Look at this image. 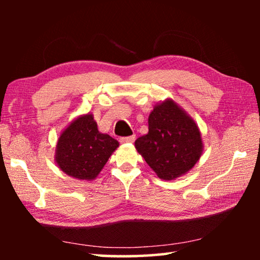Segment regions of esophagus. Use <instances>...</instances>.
Returning <instances> with one entry per match:
<instances>
[{
  "mask_svg": "<svg viewBox=\"0 0 260 260\" xmlns=\"http://www.w3.org/2000/svg\"><path fill=\"white\" fill-rule=\"evenodd\" d=\"M135 140V135H131V136H124V138L119 139L120 143H132L134 142Z\"/></svg>",
  "mask_w": 260,
  "mask_h": 260,
  "instance_id": "34e87169",
  "label": "esophagus"
}]
</instances>
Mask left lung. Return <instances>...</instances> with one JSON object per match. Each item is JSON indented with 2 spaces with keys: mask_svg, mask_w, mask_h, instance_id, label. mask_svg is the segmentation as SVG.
I'll return each instance as SVG.
<instances>
[{
  "mask_svg": "<svg viewBox=\"0 0 260 260\" xmlns=\"http://www.w3.org/2000/svg\"><path fill=\"white\" fill-rule=\"evenodd\" d=\"M148 125L149 132L135 141V148L158 178L177 179L200 160L204 148L201 131L172 99L153 107Z\"/></svg>",
  "mask_w": 260,
  "mask_h": 260,
  "instance_id": "left-lung-1",
  "label": "left lung"
}]
</instances>
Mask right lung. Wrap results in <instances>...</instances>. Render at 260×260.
Wrapping results in <instances>:
<instances>
[{
    "instance_id": "obj_1",
    "label": "right lung",
    "mask_w": 260,
    "mask_h": 260,
    "mask_svg": "<svg viewBox=\"0 0 260 260\" xmlns=\"http://www.w3.org/2000/svg\"><path fill=\"white\" fill-rule=\"evenodd\" d=\"M119 142L101 133L90 112L77 117L57 140L55 161L69 177L91 181L96 179Z\"/></svg>"
}]
</instances>
